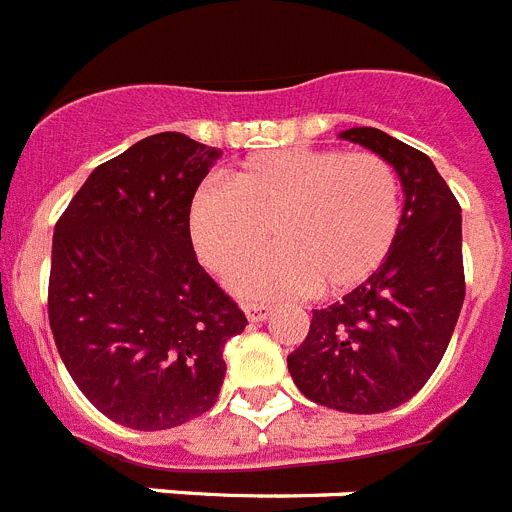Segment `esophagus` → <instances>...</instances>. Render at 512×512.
Segmentation results:
<instances>
[{
    "label": "esophagus",
    "instance_id": "obj_1",
    "mask_svg": "<svg viewBox=\"0 0 512 512\" xmlns=\"http://www.w3.org/2000/svg\"><path fill=\"white\" fill-rule=\"evenodd\" d=\"M269 314H272V308L264 306V303H248V306H246L248 322H264Z\"/></svg>",
    "mask_w": 512,
    "mask_h": 512
}]
</instances>
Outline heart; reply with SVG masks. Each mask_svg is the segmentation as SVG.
Returning a JSON list of instances; mask_svg holds the SVG:
<instances>
[{"mask_svg":"<svg viewBox=\"0 0 512 512\" xmlns=\"http://www.w3.org/2000/svg\"><path fill=\"white\" fill-rule=\"evenodd\" d=\"M400 227L398 175L371 151L287 149L248 156L188 206L198 259L246 298L342 293L387 259Z\"/></svg>","mask_w":512,"mask_h":512,"instance_id":"b5f03b06","label":"heart"}]
</instances>
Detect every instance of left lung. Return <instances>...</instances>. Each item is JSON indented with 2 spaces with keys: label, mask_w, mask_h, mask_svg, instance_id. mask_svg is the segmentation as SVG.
<instances>
[{
  "label": "left lung",
  "mask_w": 512,
  "mask_h": 512,
  "mask_svg": "<svg viewBox=\"0 0 512 512\" xmlns=\"http://www.w3.org/2000/svg\"><path fill=\"white\" fill-rule=\"evenodd\" d=\"M340 138L398 172L403 217L377 272L342 301L314 311L287 369L314 403L384 413L424 387L458 324L466 298L460 204L432 159L408 143L377 128L342 130Z\"/></svg>",
  "instance_id": "8db88e82"
}]
</instances>
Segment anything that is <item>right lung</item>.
Instances as JSON below:
<instances>
[{
  "label": "right lung",
  "mask_w": 512,
  "mask_h": 512,
  "mask_svg": "<svg viewBox=\"0 0 512 512\" xmlns=\"http://www.w3.org/2000/svg\"><path fill=\"white\" fill-rule=\"evenodd\" d=\"M222 151L156 133L99 164L59 217L49 327L78 390L112 421L172 429L217 403L238 303L198 264L188 206Z\"/></svg>",
  "instance_id": "1"
}]
</instances>
